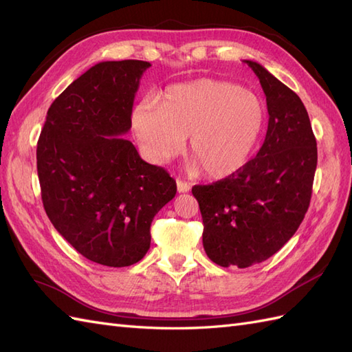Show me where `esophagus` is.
Here are the masks:
<instances>
[{
    "label": "esophagus",
    "instance_id": "esophagus-1",
    "mask_svg": "<svg viewBox=\"0 0 352 352\" xmlns=\"http://www.w3.org/2000/svg\"><path fill=\"white\" fill-rule=\"evenodd\" d=\"M176 185H177V192L179 194L189 192V190H190V185L188 182H184V180H180V179L176 180Z\"/></svg>",
    "mask_w": 352,
    "mask_h": 352
}]
</instances>
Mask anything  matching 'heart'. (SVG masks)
Here are the masks:
<instances>
[{
	"label": "heart",
	"mask_w": 352,
	"mask_h": 352,
	"mask_svg": "<svg viewBox=\"0 0 352 352\" xmlns=\"http://www.w3.org/2000/svg\"><path fill=\"white\" fill-rule=\"evenodd\" d=\"M263 126L257 95L212 79L172 85L158 102L142 100L132 113V129L150 162L167 163L189 136V170L204 168L211 179L228 177L247 163Z\"/></svg>",
	"instance_id": "obj_1"
}]
</instances>
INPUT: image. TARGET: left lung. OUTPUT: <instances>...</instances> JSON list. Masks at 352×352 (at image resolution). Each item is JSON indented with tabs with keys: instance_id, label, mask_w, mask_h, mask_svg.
I'll return each instance as SVG.
<instances>
[{
	"instance_id": "8db88e82",
	"label": "left lung",
	"mask_w": 352,
	"mask_h": 352,
	"mask_svg": "<svg viewBox=\"0 0 352 352\" xmlns=\"http://www.w3.org/2000/svg\"><path fill=\"white\" fill-rule=\"evenodd\" d=\"M267 101L263 146L238 172L211 185H195L208 258L221 267H250L289 241L310 206L317 142L301 98L251 60Z\"/></svg>"
}]
</instances>
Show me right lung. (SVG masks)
Returning a JSON list of instances; mask_svg holds the SVG:
<instances>
[{
    "label": "right lung",
    "instance_id": "1",
    "mask_svg": "<svg viewBox=\"0 0 352 352\" xmlns=\"http://www.w3.org/2000/svg\"><path fill=\"white\" fill-rule=\"evenodd\" d=\"M148 61H102L51 104L36 146L48 219L83 257L126 267L150 250L154 216L176 195L163 167L124 140Z\"/></svg>",
    "mask_w": 352,
    "mask_h": 352
}]
</instances>
